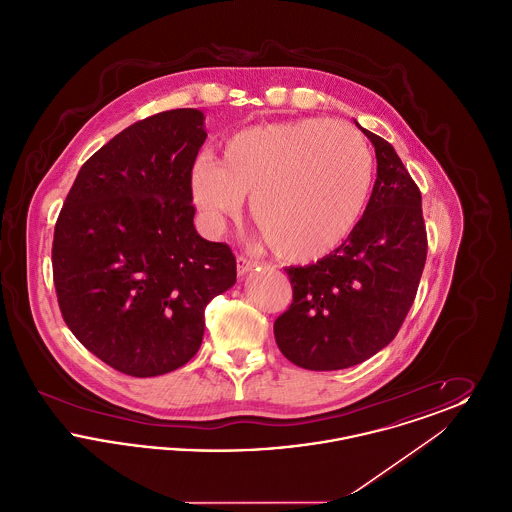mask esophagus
<instances>
[{
  "label": "esophagus",
  "instance_id": "esophagus-1",
  "mask_svg": "<svg viewBox=\"0 0 512 512\" xmlns=\"http://www.w3.org/2000/svg\"><path fill=\"white\" fill-rule=\"evenodd\" d=\"M257 265V261H253V259H249V257H245V255H238V259H236V267H238V274H242L244 276L245 272H249L251 268Z\"/></svg>",
  "mask_w": 512,
  "mask_h": 512
}]
</instances>
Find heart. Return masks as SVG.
Segmentation results:
<instances>
[{
    "label": "heart",
    "mask_w": 512,
    "mask_h": 512,
    "mask_svg": "<svg viewBox=\"0 0 512 512\" xmlns=\"http://www.w3.org/2000/svg\"><path fill=\"white\" fill-rule=\"evenodd\" d=\"M370 182L372 155L353 126L301 119L238 132L222 163H197L192 194L211 228L236 217L251 197V217L272 253L309 263L349 236Z\"/></svg>",
    "instance_id": "obj_1"
}]
</instances>
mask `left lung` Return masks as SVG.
<instances>
[{
    "label": "left lung",
    "instance_id": "1",
    "mask_svg": "<svg viewBox=\"0 0 512 512\" xmlns=\"http://www.w3.org/2000/svg\"><path fill=\"white\" fill-rule=\"evenodd\" d=\"M361 130L378 163L363 217L315 265L286 268L293 301L276 318L274 338L288 361L307 370L349 368L384 349L413 305L426 263L420 190L390 142Z\"/></svg>",
    "mask_w": 512,
    "mask_h": 512
}]
</instances>
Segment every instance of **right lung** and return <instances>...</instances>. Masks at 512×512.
Returning a JSON list of instances; mask_svg holds the SVG:
<instances>
[{"mask_svg": "<svg viewBox=\"0 0 512 512\" xmlns=\"http://www.w3.org/2000/svg\"><path fill=\"white\" fill-rule=\"evenodd\" d=\"M203 121L197 109H172L124 128L82 165L55 222L63 320L128 376L186 365L203 340L207 303L236 282L232 249L194 226Z\"/></svg>", "mask_w": 512, "mask_h": 512, "instance_id": "1", "label": "right lung"}]
</instances>
